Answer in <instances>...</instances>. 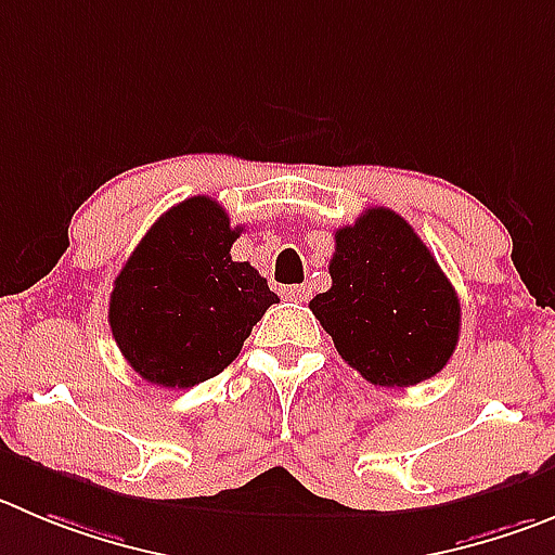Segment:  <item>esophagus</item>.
Returning <instances> with one entry per match:
<instances>
[{
	"label": "esophagus",
	"mask_w": 555,
	"mask_h": 555,
	"mask_svg": "<svg viewBox=\"0 0 555 555\" xmlns=\"http://www.w3.org/2000/svg\"><path fill=\"white\" fill-rule=\"evenodd\" d=\"M282 295H284V298H289V301L304 304V301H309V298H312V287H307V284H295V287H284Z\"/></svg>",
	"instance_id": "esophagus-1"
}]
</instances>
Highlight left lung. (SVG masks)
I'll return each mask as SVG.
<instances>
[{"label":"left lung","mask_w":555,"mask_h":555,"mask_svg":"<svg viewBox=\"0 0 555 555\" xmlns=\"http://www.w3.org/2000/svg\"><path fill=\"white\" fill-rule=\"evenodd\" d=\"M331 289L309 309L336 350L375 386L438 375L460 339V298L422 237L388 207L336 230Z\"/></svg>","instance_id":"1"}]
</instances>
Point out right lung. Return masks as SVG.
<instances>
[{
    "mask_svg": "<svg viewBox=\"0 0 555 555\" xmlns=\"http://www.w3.org/2000/svg\"><path fill=\"white\" fill-rule=\"evenodd\" d=\"M241 227L210 196H191L142 237L108 298V325L147 383L191 388L224 372L266 309V279L230 257Z\"/></svg>",
    "mask_w": 555,
    "mask_h": 555,
    "instance_id": "obj_1",
    "label": "right lung"
}]
</instances>
